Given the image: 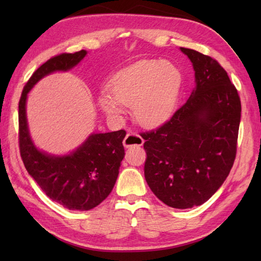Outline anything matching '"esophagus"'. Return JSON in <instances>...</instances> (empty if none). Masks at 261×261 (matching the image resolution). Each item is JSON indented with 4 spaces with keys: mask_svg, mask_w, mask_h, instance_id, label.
I'll list each match as a JSON object with an SVG mask.
<instances>
[{
    "mask_svg": "<svg viewBox=\"0 0 261 261\" xmlns=\"http://www.w3.org/2000/svg\"><path fill=\"white\" fill-rule=\"evenodd\" d=\"M142 143H143L142 138L139 135L135 134V132H129L123 140V146L125 148H130L134 146H142Z\"/></svg>",
    "mask_w": 261,
    "mask_h": 261,
    "instance_id": "obj_1",
    "label": "esophagus"
}]
</instances>
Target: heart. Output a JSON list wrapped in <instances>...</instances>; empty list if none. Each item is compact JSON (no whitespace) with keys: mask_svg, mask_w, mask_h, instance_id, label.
Here are the masks:
<instances>
[{"mask_svg":"<svg viewBox=\"0 0 261 261\" xmlns=\"http://www.w3.org/2000/svg\"><path fill=\"white\" fill-rule=\"evenodd\" d=\"M182 74L178 66L163 60H140L119 70L108 83V93L97 98L110 116L122 113L121 105H131L135 120L145 127L165 123L178 103Z\"/></svg>","mask_w":261,"mask_h":261,"instance_id":"b5f03b06","label":"heart"}]
</instances>
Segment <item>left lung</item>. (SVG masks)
I'll list each match as a JSON object with an SVG mask.
<instances>
[{
    "instance_id": "obj_1",
    "label": "left lung",
    "mask_w": 261,
    "mask_h": 261,
    "mask_svg": "<svg viewBox=\"0 0 261 261\" xmlns=\"http://www.w3.org/2000/svg\"><path fill=\"white\" fill-rule=\"evenodd\" d=\"M180 50L193 64L196 86L168 122L141 137L145 178L152 193L170 207L191 208L212 197L233 166L241 102L215 59Z\"/></svg>"
}]
</instances>
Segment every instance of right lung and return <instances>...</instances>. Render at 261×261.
<instances>
[{"label": "right lung", "mask_w": 261, "mask_h": 261, "mask_svg": "<svg viewBox=\"0 0 261 261\" xmlns=\"http://www.w3.org/2000/svg\"><path fill=\"white\" fill-rule=\"evenodd\" d=\"M86 50L62 54L41 65L28 81L19 102L20 153L28 173L46 195L68 210L88 211L101 204L112 192L124 148V130L91 134L75 150L63 156L36 147L27 120V98L31 88L55 71H68L86 56Z\"/></svg>", "instance_id": "1"}]
</instances>
